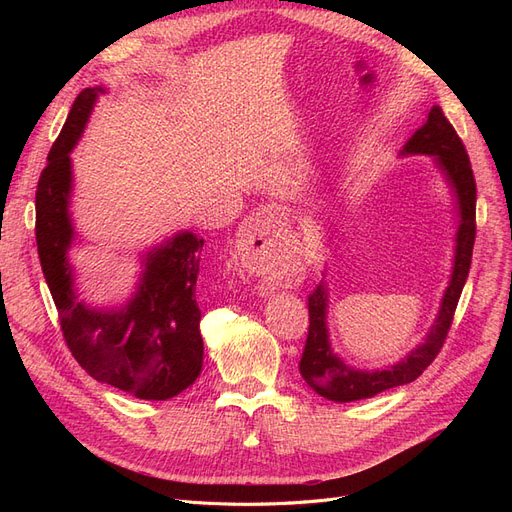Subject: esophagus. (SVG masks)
I'll use <instances>...</instances> for the list:
<instances>
[{
	"mask_svg": "<svg viewBox=\"0 0 512 512\" xmlns=\"http://www.w3.org/2000/svg\"><path fill=\"white\" fill-rule=\"evenodd\" d=\"M273 230V213L269 209H258L245 220L239 235L243 267L250 273L262 275L265 280H271L277 269V245L273 239Z\"/></svg>",
	"mask_w": 512,
	"mask_h": 512,
	"instance_id": "obj_1",
	"label": "esophagus"
}]
</instances>
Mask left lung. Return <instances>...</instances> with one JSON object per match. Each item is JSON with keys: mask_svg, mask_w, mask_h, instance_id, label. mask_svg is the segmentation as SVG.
Returning a JSON list of instances; mask_svg holds the SVG:
<instances>
[{"mask_svg": "<svg viewBox=\"0 0 512 512\" xmlns=\"http://www.w3.org/2000/svg\"><path fill=\"white\" fill-rule=\"evenodd\" d=\"M401 156H433L455 192L461 220L457 228L453 275L442 297L438 318L433 322L425 342L414 348L404 361L378 371L352 369L337 354H333L327 331V286H324V282L316 286V290L307 299L309 331L299 371L303 380L318 395L331 401H356L374 397L386 389L408 384L421 376L444 346L448 329L453 324L463 284L468 280L476 237V181L468 151L463 147L455 128L451 126V121L444 117L440 106L431 108L425 126L412 134L410 141L404 145Z\"/></svg>", "mask_w": 512, "mask_h": 512, "instance_id": "obj_1", "label": "left lung"}]
</instances>
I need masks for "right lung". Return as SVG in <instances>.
<instances>
[{
    "label": "right lung",
    "instance_id": "1",
    "mask_svg": "<svg viewBox=\"0 0 512 512\" xmlns=\"http://www.w3.org/2000/svg\"><path fill=\"white\" fill-rule=\"evenodd\" d=\"M102 87H87L51 147L36 190V243L66 344L87 374L138 399L162 401L188 389L203 367L196 277L203 239L179 232L145 256L141 284L128 305L96 309L79 301L68 250L70 151L79 141Z\"/></svg>",
    "mask_w": 512,
    "mask_h": 512
}]
</instances>
